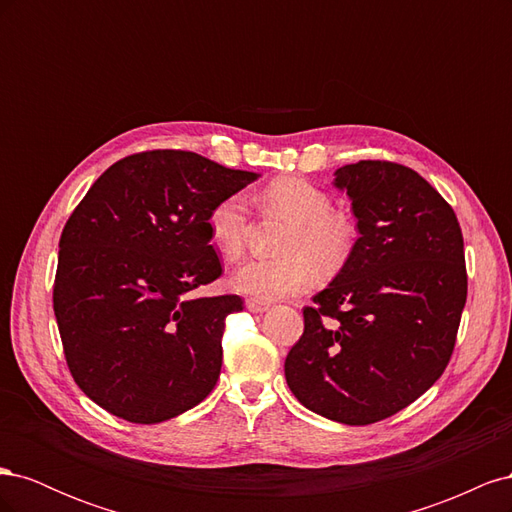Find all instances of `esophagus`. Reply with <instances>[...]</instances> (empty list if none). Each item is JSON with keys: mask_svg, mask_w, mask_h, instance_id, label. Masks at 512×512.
<instances>
[{"mask_svg": "<svg viewBox=\"0 0 512 512\" xmlns=\"http://www.w3.org/2000/svg\"><path fill=\"white\" fill-rule=\"evenodd\" d=\"M245 307L250 309V312H254V314H260V312H267V309H269L271 305L265 303V301H258V299H247V301H245Z\"/></svg>", "mask_w": 512, "mask_h": 512, "instance_id": "34e87169", "label": "esophagus"}]
</instances>
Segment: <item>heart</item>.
<instances>
[{
    "label": "heart",
    "instance_id": "obj_1",
    "mask_svg": "<svg viewBox=\"0 0 512 512\" xmlns=\"http://www.w3.org/2000/svg\"><path fill=\"white\" fill-rule=\"evenodd\" d=\"M267 213L282 215L290 226L280 243L282 256L256 258L232 277V286L256 299L275 301L303 292L322 273H335L350 260L359 228L346 209L303 177H280L260 192ZM252 230V213L243 194H228L207 213V235L226 260L243 258Z\"/></svg>",
    "mask_w": 512,
    "mask_h": 512
}]
</instances>
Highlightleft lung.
<instances>
[{"label":"left lung","instance_id":"obj_1","mask_svg":"<svg viewBox=\"0 0 512 512\" xmlns=\"http://www.w3.org/2000/svg\"><path fill=\"white\" fill-rule=\"evenodd\" d=\"M335 185L350 196L361 237L303 307L284 371L307 410L371 425L444 374L468 297L466 256L453 207L416 170L361 160L339 168Z\"/></svg>","mask_w":512,"mask_h":512}]
</instances>
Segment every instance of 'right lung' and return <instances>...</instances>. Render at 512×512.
Here are the masks:
<instances>
[{
	"mask_svg": "<svg viewBox=\"0 0 512 512\" xmlns=\"http://www.w3.org/2000/svg\"><path fill=\"white\" fill-rule=\"evenodd\" d=\"M260 175L194 151L132 153L104 170L59 239L53 309L79 389L153 425L200 404L220 378L239 294L192 297L222 275L207 213Z\"/></svg>",
	"mask_w": 512,
	"mask_h": 512,
	"instance_id": "add662e5",
	"label": "right lung"
}]
</instances>
